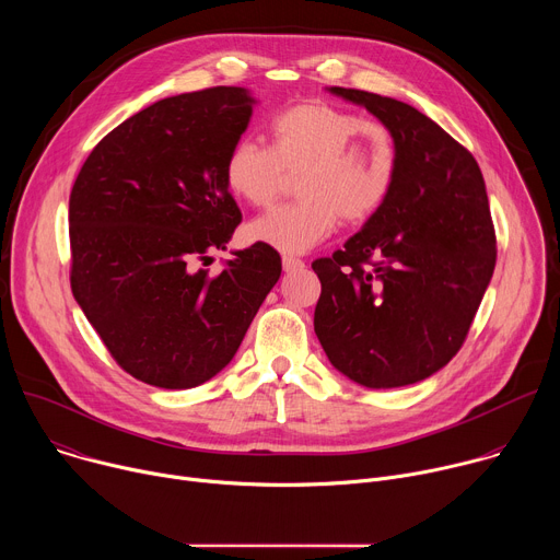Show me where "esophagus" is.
I'll return each mask as SVG.
<instances>
[{
	"label": "esophagus",
	"instance_id": "esophagus-1",
	"mask_svg": "<svg viewBox=\"0 0 560 560\" xmlns=\"http://www.w3.org/2000/svg\"><path fill=\"white\" fill-rule=\"evenodd\" d=\"M281 264H283V270H285V272H294V270H301V268H305V264H303L301 259H296V257H290V255H283Z\"/></svg>",
	"mask_w": 560,
	"mask_h": 560
}]
</instances>
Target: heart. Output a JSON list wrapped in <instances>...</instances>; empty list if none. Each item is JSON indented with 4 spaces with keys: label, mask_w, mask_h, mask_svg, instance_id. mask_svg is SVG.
Segmentation results:
<instances>
[{
    "label": "heart",
    "mask_w": 560,
    "mask_h": 560,
    "mask_svg": "<svg viewBox=\"0 0 560 560\" xmlns=\"http://www.w3.org/2000/svg\"><path fill=\"white\" fill-rule=\"evenodd\" d=\"M268 135L270 148L253 139L230 148L223 182L236 199L268 208L288 177L299 175L301 201L248 223L250 242L290 255L307 253L326 242L341 217L361 223L389 199L398 159L385 126L326 102H301L277 113Z\"/></svg>",
    "instance_id": "b5f03b06"
}]
</instances>
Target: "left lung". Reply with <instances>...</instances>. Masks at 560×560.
I'll return each instance as SVG.
<instances>
[{
	"label": "left lung",
	"mask_w": 560,
	"mask_h": 560,
	"mask_svg": "<svg viewBox=\"0 0 560 560\" xmlns=\"http://www.w3.org/2000/svg\"><path fill=\"white\" fill-rule=\"evenodd\" d=\"M394 137L396 182L343 250L316 259L314 332L359 385L423 381L460 350L497 266V236L476 159L430 117L392 97L328 89Z\"/></svg>",
	"instance_id": "obj_1"
}]
</instances>
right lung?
<instances>
[{"mask_svg": "<svg viewBox=\"0 0 560 560\" xmlns=\"http://www.w3.org/2000/svg\"><path fill=\"white\" fill-rule=\"evenodd\" d=\"M255 100L214 86L166 97L108 132L70 203V288L113 359L135 378L188 389L219 374L281 277L275 248L236 250L210 275L242 210L223 182Z\"/></svg>", "mask_w": 560, "mask_h": 560, "instance_id": "obj_1", "label": "right lung"}]
</instances>
